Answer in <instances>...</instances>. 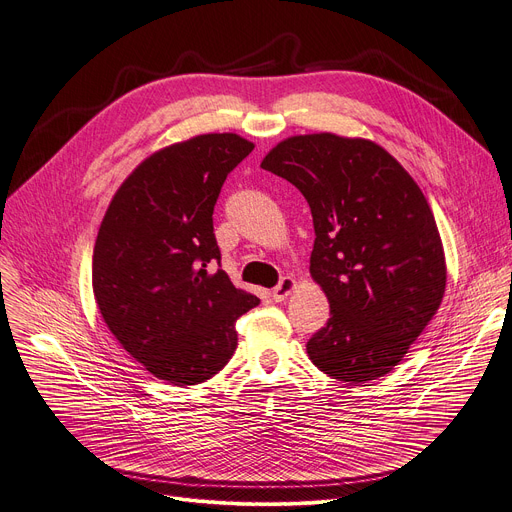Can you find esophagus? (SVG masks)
<instances>
[{
    "instance_id": "34e87169",
    "label": "esophagus",
    "mask_w": 512,
    "mask_h": 512,
    "mask_svg": "<svg viewBox=\"0 0 512 512\" xmlns=\"http://www.w3.org/2000/svg\"><path fill=\"white\" fill-rule=\"evenodd\" d=\"M295 279L293 277H285V279H281V283L273 289V293H270V297L275 299V302H283V299H287V295L295 289Z\"/></svg>"
}]
</instances>
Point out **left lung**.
I'll use <instances>...</instances> for the list:
<instances>
[{"instance_id": "obj_1", "label": "left lung", "mask_w": 512, "mask_h": 512, "mask_svg": "<svg viewBox=\"0 0 512 512\" xmlns=\"http://www.w3.org/2000/svg\"><path fill=\"white\" fill-rule=\"evenodd\" d=\"M310 204V275L330 318L308 341L312 364L359 384L393 370L440 308L446 287L432 208L403 165L366 138L291 136L260 163Z\"/></svg>"}]
</instances>
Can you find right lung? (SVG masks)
I'll return each instance as SVG.
<instances>
[{"mask_svg":"<svg viewBox=\"0 0 512 512\" xmlns=\"http://www.w3.org/2000/svg\"><path fill=\"white\" fill-rule=\"evenodd\" d=\"M254 150L200 134L144 159L109 202L93 252L99 312L136 362L175 386L213 378L237 347L235 320L260 299L221 266L213 210L227 175Z\"/></svg>","mask_w":512,"mask_h":512,"instance_id":"right-lung-1","label":"right lung"}]
</instances>
